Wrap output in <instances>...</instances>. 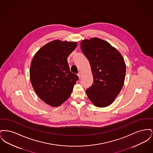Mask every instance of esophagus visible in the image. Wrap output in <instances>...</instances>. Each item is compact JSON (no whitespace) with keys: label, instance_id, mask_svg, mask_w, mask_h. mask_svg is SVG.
I'll return each instance as SVG.
<instances>
[{"label":"esophagus","instance_id":"34e87169","mask_svg":"<svg viewBox=\"0 0 153 153\" xmlns=\"http://www.w3.org/2000/svg\"><path fill=\"white\" fill-rule=\"evenodd\" d=\"M77 75H78V76H79V79H81V76H82V74H81V72H79V73L77 74Z\"/></svg>","mask_w":153,"mask_h":153}]
</instances>
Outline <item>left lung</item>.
I'll return each mask as SVG.
<instances>
[{
  "label": "left lung",
  "mask_w": 153,
  "mask_h": 153,
  "mask_svg": "<svg viewBox=\"0 0 153 153\" xmlns=\"http://www.w3.org/2000/svg\"><path fill=\"white\" fill-rule=\"evenodd\" d=\"M80 45L94 77L92 85L86 90L88 97L97 107H107L123 86L126 71L124 58L117 49L98 38L82 40Z\"/></svg>",
  "instance_id": "left-lung-1"
}]
</instances>
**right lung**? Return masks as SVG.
<instances>
[{"label": "right lung", "instance_id": "add662e5", "mask_svg": "<svg viewBox=\"0 0 153 153\" xmlns=\"http://www.w3.org/2000/svg\"><path fill=\"white\" fill-rule=\"evenodd\" d=\"M76 42L54 40L45 45L33 58L30 78L39 97L58 107L70 97L79 77L70 71L67 58L76 49Z\"/></svg>", "mask_w": 153, "mask_h": 153}]
</instances>
